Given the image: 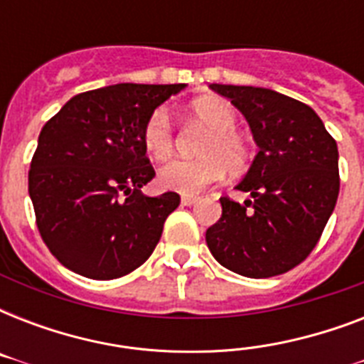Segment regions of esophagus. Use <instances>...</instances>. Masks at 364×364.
I'll use <instances>...</instances> for the list:
<instances>
[{
    "label": "esophagus",
    "mask_w": 364,
    "mask_h": 364,
    "mask_svg": "<svg viewBox=\"0 0 364 364\" xmlns=\"http://www.w3.org/2000/svg\"><path fill=\"white\" fill-rule=\"evenodd\" d=\"M196 202H198V198H196V196H183L181 198L183 205H193V204H196Z\"/></svg>",
    "instance_id": "1"
}]
</instances>
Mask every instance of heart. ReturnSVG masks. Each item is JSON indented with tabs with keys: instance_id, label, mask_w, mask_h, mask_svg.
<instances>
[{
	"instance_id": "1",
	"label": "heart",
	"mask_w": 364,
	"mask_h": 364,
	"mask_svg": "<svg viewBox=\"0 0 364 364\" xmlns=\"http://www.w3.org/2000/svg\"><path fill=\"white\" fill-rule=\"evenodd\" d=\"M194 119L208 128L210 136L200 149L198 160H173L159 173L160 187L173 193H202L230 173H240L253 159V149L238 128V113L227 100L202 98L191 105ZM173 124L168 111L159 107L147 117L143 124L141 141L145 153L153 160L170 159L173 153Z\"/></svg>"
}]
</instances>
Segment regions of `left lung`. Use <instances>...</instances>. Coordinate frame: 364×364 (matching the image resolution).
Masks as SVG:
<instances>
[{
	"instance_id": "obj_1",
	"label": "left lung",
	"mask_w": 364,
	"mask_h": 364,
	"mask_svg": "<svg viewBox=\"0 0 364 364\" xmlns=\"http://www.w3.org/2000/svg\"><path fill=\"white\" fill-rule=\"evenodd\" d=\"M247 119L259 153L238 187L243 204L221 198L205 242L217 262L245 277H272L314 251L340 191L338 147L310 105L270 88L211 85Z\"/></svg>"
}]
</instances>
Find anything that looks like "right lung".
<instances>
[{"label": "right lung", "instance_id": "1", "mask_svg": "<svg viewBox=\"0 0 364 364\" xmlns=\"http://www.w3.org/2000/svg\"><path fill=\"white\" fill-rule=\"evenodd\" d=\"M183 87L121 82L88 90L43 126L28 191L37 230L65 268L115 279L151 257L179 194L141 193L154 177L141 130Z\"/></svg>", "mask_w": 364, "mask_h": 364}]
</instances>
